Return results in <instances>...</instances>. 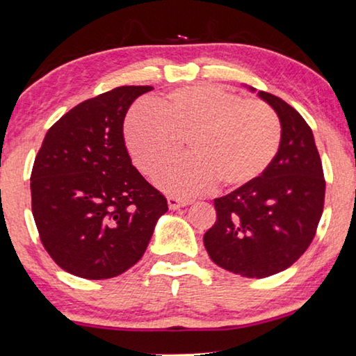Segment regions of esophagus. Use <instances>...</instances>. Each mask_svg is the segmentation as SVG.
I'll use <instances>...</instances> for the list:
<instances>
[{
	"label": "esophagus",
	"mask_w": 356,
	"mask_h": 356,
	"mask_svg": "<svg viewBox=\"0 0 356 356\" xmlns=\"http://www.w3.org/2000/svg\"><path fill=\"white\" fill-rule=\"evenodd\" d=\"M188 203H191V202L182 200V198H179V197H174V195L168 197V205H169L170 210H177V208L186 207V205H188Z\"/></svg>",
	"instance_id": "34e87169"
}]
</instances>
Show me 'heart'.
<instances>
[{"instance_id":"b5f03b06","label":"heart","mask_w":356,"mask_h":356,"mask_svg":"<svg viewBox=\"0 0 356 356\" xmlns=\"http://www.w3.org/2000/svg\"><path fill=\"white\" fill-rule=\"evenodd\" d=\"M136 106L125 120V140L135 163L154 175L181 153L184 138L192 156L159 175L177 195H197L220 182L238 188L259 179L278 153L282 123L272 107L245 101L213 84L179 88L156 102Z\"/></svg>"}]
</instances>
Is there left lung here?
<instances>
[{"label": "left lung", "mask_w": 356, "mask_h": 356, "mask_svg": "<svg viewBox=\"0 0 356 356\" xmlns=\"http://www.w3.org/2000/svg\"><path fill=\"white\" fill-rule=\"evenodd\" d=\"M259 97L280 118V148L259 179L215 198L216 221L203 236L213 262L248 278L283 272L306 252L325 195L311 127L283 99L264 91Z\"/></svg>", "instance_id": "1"}]
</instances>
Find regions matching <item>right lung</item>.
<instances>
[{"label": "right lung", "mask_w": 356, "mask_h": 356, "mask_svg": "<svg viewBox=\"0 0 356 356\" xmlns=\"http://www.w3.org/2000/svg\"><path fill=\"white\" fill-rule=\"evenodd\" d=\"M151 86H120L66 112L47 131L31 174L32 215L56 265L88 280L138 262L168 200L131 164L123 120Z\"/></svg>", "instance_id": "right-lung-1"}]
</instances>
